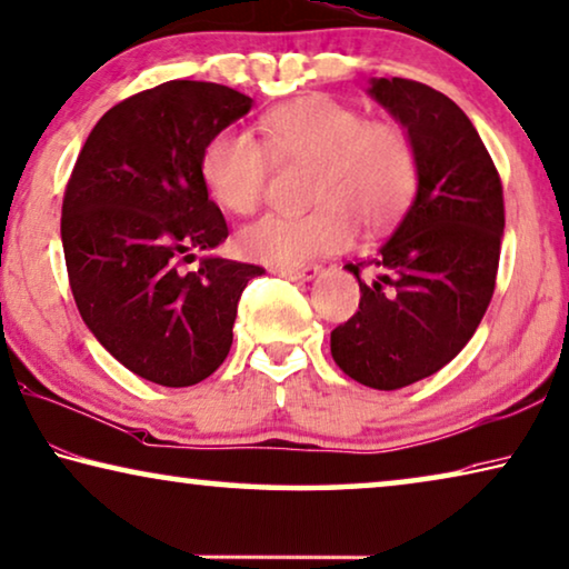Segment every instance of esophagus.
<instances>
[{
  "mask_svg": "<svg viewBox=\"0 0 569 569\" xmlns=\"http://www.w3.org/2000/svg\"><path fill=\"white\" fill-rule=\"evenodd\" d=\"M319 266H306V268H293V270H276L281 278H288V281H296V283H306V281H313V278L319 276Z\"/></svg>",
  "mask_w": 569,
  "mask_h": 569,
  "instance_id": "esophagus-1",
  "label": "esophagus"
}]
</instances>
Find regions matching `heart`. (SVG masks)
I'll return each instance as SVG.
<instances>
[{
  "instance_id": "obj_1",
  "label": "heart",
  "mask_w": 569,
  "mask_h": 569,
  "mask_svg": "<svg viewBox=\"0 0 569 569\" xmlns=\"http://www.w3.org/2000/svg\"><path fill=\"white\" fill-rule=\"evenodd\" d=\"M263 141L220 129L204 143L200 174L212 200L236 214L263 202L273 159L313 164L306 214H268L238 236L248 260L281 270L349 248L357 230L377 232L400 218L418 187V151L400 123L313 93L263 116Z\"/></svg>"
}]
</instances>
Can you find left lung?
Wrapping results in <instances>:
<instances>
[{"label": "left lung", "mask_w": 569, "mask_h": 569, "mask_svg": "<svg viewBox=\"0 0 569 569\" xmlns=\"http://www.w3.org/2000/svg\"><path fill=\"white\" fill-rule=\"evenodd\" d=\"M369 96L410 133L418 192L390 240L345 266L362 299L331 331V357L351 380L400 390L436 375L479 329L499 270L503 189L479 131L440 90L375 78Z\"/></svg>", "instance_id": "left-lung-1"}]
</instances>
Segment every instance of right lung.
<instances>
[{"label":"right lung","mask_w":569,"mask_h":569,"mask_svg":"<svg viewBox=\"0 0 569 569\" xmlns=\"http://www.w3.org/2000/svg\"><path fill=\"white\" fill-rule=\"evenodd\" d=\"M252 98L204 80H169L93 126L62 200L60 238L80 317L111 357L164 387L202 382L228 357L238 301L260 266L192 250L228 238L200 174L204 143Z\"/></svg>","instance_id":"1"}]
</instances>
